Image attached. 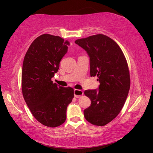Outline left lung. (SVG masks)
<instances>
[{"instance_id": "obj_1", "label": "left lung", "mask_w": 153, "mask_h": 153, "mask_svg": "<svg viewBox=\"0 0 153 153\" xmlns=\"http://www.w3.org/2000/svg\"><path fill=\"white\" fill-rule=\"evenodd\" d=\"M68 45L59 36L42 35L31 44L23 62L24 100L35 118L47 127L63 124L67 107L74 97L73 88L53 79L68 51Z\"/></svg>"}]
</instances>
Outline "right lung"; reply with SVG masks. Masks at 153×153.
Segmentation results:
<instances>
[{
	"label": "right lung",
	"instance_id": "right-lung-1",
	"mask_svg": "<svg viewBox=\"0 0 153 153\" xmlns=\"http://www.w3.org/2000/svg\"><path fill=\"white\" fill-rule=\"evenodd\" d=\"M75 43L88 54L91 76H97L100 83L98 88L84 92L91 101L84 117L91 124L104 126L118 116L126 101L130 88L127 60L120 47L106 35H93Z\"/></svg>",
	"mask_w": 153,
	"mask_h": 153
}]
</instances>
